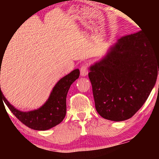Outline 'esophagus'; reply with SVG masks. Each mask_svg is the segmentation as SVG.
I'll return each instance as SVG.
<instances>
[{"mask_svg":"<svg viewBox=\"0 0 159 159\" xmlns=\"http://www.w3.org/2000/svg\"><path fill=\"white\" fill-rule=\"evenodd\" d=\"M80 72H81V76H86L88 74V66L87 64H83L81 66V69H80Z\"/></svg>","mask_w":159,"mask_h":159,"instance_id":"esophagus-1","label":"esophagus"}]
</instances>
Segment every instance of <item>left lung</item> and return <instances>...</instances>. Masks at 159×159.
<instances>
[{
  "label": "left lung",
  "mask_w": 159,
  "mask_h": 159,
  "mask_svg": "<svg viewBox=\"0 0 159 159\" xmlns=\"http://www.w3.org/2000/svg\"><path fill=\"white\" fill-rule=\"evenodd\" d=\"M90 70L98 114L106 120L123 121L143 106L156 84L159 46L142 30L124 36Z\"/></svg>",
  "instance_id": "left-lung-1"
}]
</instances>
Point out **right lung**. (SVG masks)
I'll list each match as a JSON object with an SVG mask.
<instances>
[{
    "label": "right lung",
    "mask_w": 159,
    "mask_h": 159,
    "mask_svg": "<svg viewBox=\"0 0 159 159\" xmlns=\"http://www.w3.org/2000/svg\"><path fill=\"white\" fill-rule=\"evenodd\" d=\"M1 63L2 61H1ZM79 69H76L62 78L51 93L44 105L36 110L23 112L15 108L4 97L1 90L0 102L2 100L18 120L34 130L45 131L61 123L66 113V96L72 84L79 77Z\"/></svg>",
    "instance_id": "obj_1"
}]
</instances>
